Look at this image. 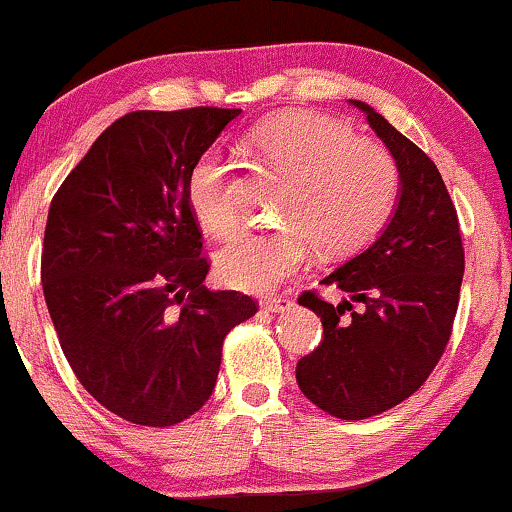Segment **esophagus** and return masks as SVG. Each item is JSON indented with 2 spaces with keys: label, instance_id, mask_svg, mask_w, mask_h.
I'll return each instance as SVG.
<instances>
[{
  "label": "esophagus",
  "instance_id": "obj_1",
  "mask_svg": "<svg viewBox=\"0 0 512 512\" xmlns=\"http://www.w3.org/2000/svg\"><path fill=\"white\" fill-rule=\"evenodd\" d=\"M291 305H294V301H291L289 296H270L261 301V308L268 310V313H284V310H289Z\"/></svg>",
  "mask_w": 512,
  "mask_h": 512
}]
</instances>
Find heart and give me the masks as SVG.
<instances>
[{
	"label": "heart",
	"mask_w": 512,
	"mask_h": 512,
	"mask_svg": "<svg viewBox=\"0 0 512 512\" xmlns=\"http://www.w3.org/2000/svg\"><path fill=\"white\" fill-rule=\"evenodd\" d=\"M270 171L287 181L280 202V230H247L216 256L228 287L265 294L296 275L317 247L343 256L374 240L400 195V169L381 143L355 138L338 119L308 112L270 117L249 136ZM188 204L211 235L237 228L230 164L221 150H207L188 174Z\"/></svg>",
	"instance_id": "obj_1"
}]
</instances>
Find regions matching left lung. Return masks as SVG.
Segmentation results:
<instances>
[{
	"label": "left lung",
	"mask_w": 512,
	"mask_h": 512,
	"mask_svg": "<svg viewBox=\"0 0 512 512\" xmlns=\"http://www.w3.org/2000/svg\"><path fill=\"white\" fill-rule=\"evenodd\" d=\"M350 103L395 157L400 197L381 237L322 280L350 301L331 305L315 291L298 296L322 320L324 336L296 364V381L322 411L362 421L414 395L440 362L466 258L454 202L433 159L371 105ZM353 302L363 310L353 311Z\"/></svg>",
	"instance_id": "left-lung-1"
}]
</instances>
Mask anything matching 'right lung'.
Returning a JSON list of instances; mask_svg holds the SVG:
<instances>
[{"mask_svg":"<svg viewBox=\"0 0 512 512\" xmlns=\"http://www.w3.org/2000/svg\"><path fill=\"white\" fill-rule=\"evenodd\" d=\"M242 110H136L112 122L51 199L42 284L63 355L86 393L138 426L204 407L223 338L258 313L204 287L192 164Z\"/></svg>","mask_w":512,"mask_h":512,"instance_id":"1","label":"right lung"}]
</instances>
